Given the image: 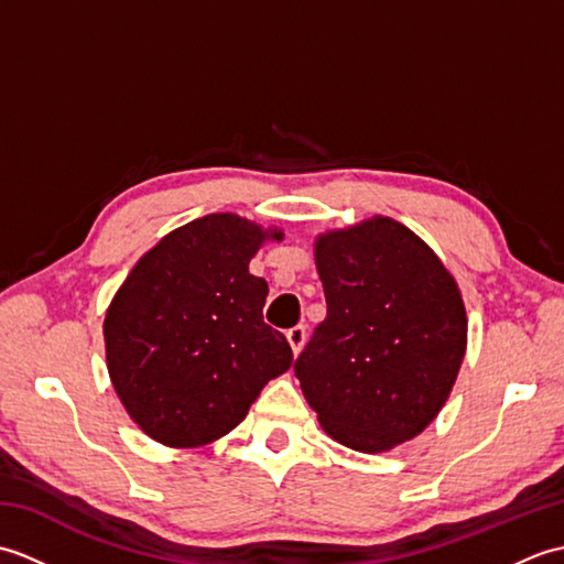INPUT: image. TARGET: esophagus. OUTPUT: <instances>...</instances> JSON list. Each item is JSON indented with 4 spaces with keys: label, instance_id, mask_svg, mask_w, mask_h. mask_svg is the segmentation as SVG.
Listing matches in <instances>:
<instances>
[{
    "label": "esophagus",
    "instance_id": "1",
    "mask_svg": "<svg viewBox=\"0 0 564 564\" xmlns=\"http://www.w3.org/2000/svg\"><path fill=\"white\" fill-rule=\"evenodd\" d=\"M285 339H289L293 354L297 356V354H301V349H303L305 339H307V332H305V327H303V325H297V327H293V329L285 332Z\"/></svg>",
    "mask_w": 564,
    "mask_h": 564
}]
</instances>
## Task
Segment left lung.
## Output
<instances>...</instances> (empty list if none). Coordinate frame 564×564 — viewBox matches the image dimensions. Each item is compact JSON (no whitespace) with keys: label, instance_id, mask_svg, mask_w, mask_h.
I'll return each instance as SVG.
<instances>
[{"label":"left lung","instance_id":"left-lung-1","mask_svg":"<svg viewBox=\"0 0 564 564\" xmlns=\"http://www.w3.org/2000/svg\"><path fill=\"white\" fill-rule=\"evenodd\" d=\"M315 261L327 317L293 370L322 429L361 453L422 434L465 356L467 319L453 275L390 218L319 235Z\"/></svg>","mask_w":564,"mask_h":564}]
</instances>
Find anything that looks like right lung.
Instances as JSON below:
<instances>
[{
	"mask_svg": "<svg viewBox=\"0 0 564 564\" xmlns=\"http://www.w3.org/2000/svg\"><path fill=\"white\" fill-rule=\"evenodd\" d=\"M267 230L215 213L162 237L128 273L104 319L106 361L133 422L172 448L225 436L293 364L263 322L269 285L249 273Z\"/></svg>",
	"mask_w": 564,
	"mask_h": 564,
	"instance_id": "right-lung-1",
	"label": "right lung"
}]
</instances>
